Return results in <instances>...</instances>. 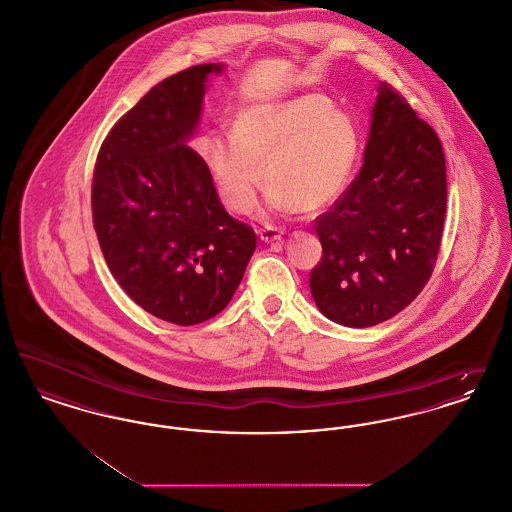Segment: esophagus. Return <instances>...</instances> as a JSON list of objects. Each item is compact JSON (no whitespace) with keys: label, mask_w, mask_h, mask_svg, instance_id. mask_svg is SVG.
<instances>
[{"label":"esophagus","mask_w":512,"mask_h":512,"mask_svg":"<svg viewBox=\"0 0 512 512\" xmlns=\"http://www.w3.org/2000/svg\"><path fill=\"white\" fill-rule=\"evenodd\" d=\"M284 236V230L282 228H276V226H263L259 230V238L263 242H274V240H280Z\"/></svg>","instance_id":"1"}]
</instances>
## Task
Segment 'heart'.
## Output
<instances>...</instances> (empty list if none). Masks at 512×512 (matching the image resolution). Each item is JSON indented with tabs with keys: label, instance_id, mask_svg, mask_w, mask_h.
Listing matches in <instances>:
<instances>
[{
	"label": "heart",
	"instance_id": "1",
	"mask_svg": "<svg viewBox=\"0 0 512 512\" xmlns=\"http://www.w3.org/2000/svg\"><path fill=\"white\" fill-rule=\"evenodd\" d=\"M230 136L205 138L203 155L224 205L240 215L255 207L261 173L272 207L311 213L330 205L361 151L359 124L322 94L247 107Z\"/></svg>",
	"mask_w": 512,
	"mask_h": 512
}]
</instances>
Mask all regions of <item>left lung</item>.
<instances>
[{
	"label": "left lung",
	"mask_w": 512,
	"mask_h": 512,
	"mask_svg": "<svg viewBox=\"0 0 512 512\" xmlns=\"http://www.w3.org/2000/svg\"><path fill=\"white\" fill-rule=\"evenodd\" d=\"M445 207L438 134L384 82L363 167L315 220L322 257L309 286L320 313L349 328H368L403 311L434 272Z\"/></svg>",
	"instance_id": "1"
}]
</instances>
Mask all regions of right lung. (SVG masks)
I'll use <instances>...</instances> for the list:
<instances>
[{
  "instance_id": "1",
  "label": "right lung",
  "mask_w": 512,
  "mask_h": 512,
  "mask_svg": "<svg viewBox=\"0 0 512 512\" xmlns=\"http://www.w3.org/2000/svg\"><path fill=\"white\" fill-rule=\"evenodd\" d=\"M220 71L205 63L155 84L111 128L92 178L94 228L111 274L149 315L178 326L219 315L257 244L186 144L207 76Z\"/></svg>"
}]
</instances>
